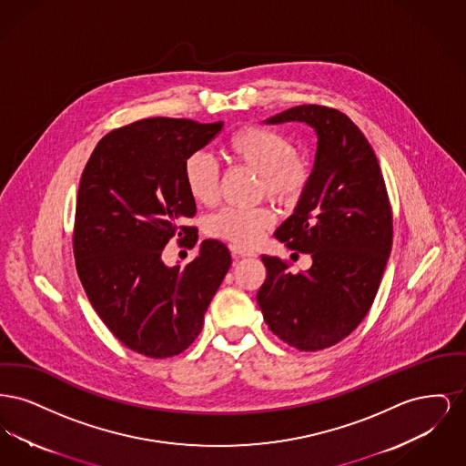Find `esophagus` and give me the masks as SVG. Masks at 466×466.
Instances as JSON below:
<instances>
[{
    "label": "esophagus",
    "mask_w": 466,
    "mask_h": 466,
    "mask_svg": "<svg viewBox=\"0 0 466 466\" xmlns=\"http://www.w3.org/2000/svg\"><path fill=\"white\" fill-rule=\"evenodd\" d=\"M230 251H232V257H234V258H241V257H253V253L241 251V249H239V248H236V246H230Z\"/></svg>",
    "instance_id": "34e87169"
}]
</instances>
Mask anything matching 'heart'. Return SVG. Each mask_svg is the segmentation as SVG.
I'll use <instances>...</instances> for the list:
<instances>
[{
    "label": "heart",
    "instance_id": "1",
    "mask_svg": "<svg viewBox=\"0 0 466 466\" xmlns=\"http://www.w3.org/2000/svg\"><path fill=\"white\" fill-rule=\"evenodd\" d=\"M225 152L238 166L255 173L257 199L267 198L279 206L297 204L309 187L312 166L309 158L297 154L289 136L264 126H244L227 139ZM183 183L188 196L200 206H213L218 199L220 173L206 154L196 152L183 162ZM272 215L267 208H225L206 222L211 238L248 249L270 227Z\"/></svg>",
    "mask_w": 466,
    "mask_h": 466
}]
</instances>
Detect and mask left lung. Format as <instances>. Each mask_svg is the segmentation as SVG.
<instances>
[{"label": "left lung", "instance_id": "1", "mask_svg": "<svg viewBox=\"0 0 466 466\" xmlns=\"http://www.w3.org/2000/svg\"><path fill=\"white\" fill-rule=\"evenodd\" d=\"M306 122L318 134L312 177L295 213L276 230L312 266L291 274L278 257L257 293L270 332L299 351L346 339L372 308L393 244V213L376 154L342 111L302 105L267 124Z\"/></svg>", "mask_w": 466, "mask_h": 466}]
</instances>
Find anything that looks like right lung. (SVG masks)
<instances>
[{"label": "right lung", "instance_id": "obj_1", "mask_svg": "<svg viewBox=\"0 0 466 466\" xmlns=\"http://www.w3.org/2000/svg\"><path fill=\"white\" fill-rule=\"evenodd\" d=\"M222 122L154 116L113 129L80 177L73 255L94 310L124 346L148 358L185 351L232 264L228 248L206 239L185 267L162 262L166 244L194 248L187 225L196 200L183 162L222 131Z\"/></svg>", "mask_w": 466, "mask_h": 466}]
</instances>
